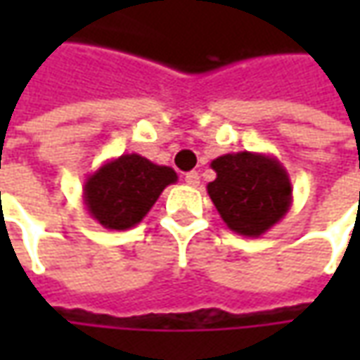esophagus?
<instances>
[{
  "label": "esophagus",
  "instance_id": "1",
  "mask_svg": "<svg viewBox=\"0 0 360 360\" xmlns=\"http://www.w3.org/2000/svg\"><path fill=\"white\" fill-rule=\"evenodd\" d=\"M184 180H186L188 186H198V184H200V176H198V172H188L186 176H184Z\"/></svg>",
  "mask_w": 360,
  "mask_h": 360
}]
</instances>
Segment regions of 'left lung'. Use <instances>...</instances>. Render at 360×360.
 I'll use <instances>...</instances> for the list:
<instances>
[{
  "label": "left lung",
  "mask_w": 360,
  "mask_h": 360,
  "mask_svg": "<svg viewBox=\"0 0 360 360\" xmlns=\"http://www.w3.org/2000/svg\"><path fill=\"white\" fill-rule=\"evenodd\" d=\"M210 166L216 180L206 186L208 196L232 232L258 238L290 210V176L274 156L236 152L218 156Z\"/></svg>",
  "instance_id": "1"
}]
</instances>
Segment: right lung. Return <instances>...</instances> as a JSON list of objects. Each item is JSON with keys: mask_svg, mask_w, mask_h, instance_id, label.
I'll return each instance as SVG.
<instances>
[{"mask_svg": "<svg viewBox=\"0 0 360 360\" xmlns=\"http://www.w3.org/2000/svg\"><path fill=\"white\" fill-rule=\"evenodd\" d=\"M178 180L170 166H158L140 154L108 160L84 182L88 214L108 230H128L142 222L162 190Z\"/></svg>", "mask_w": 360, "mask_h": 360, "instance_id": "1", "label": "right lung"}]
</instances>
